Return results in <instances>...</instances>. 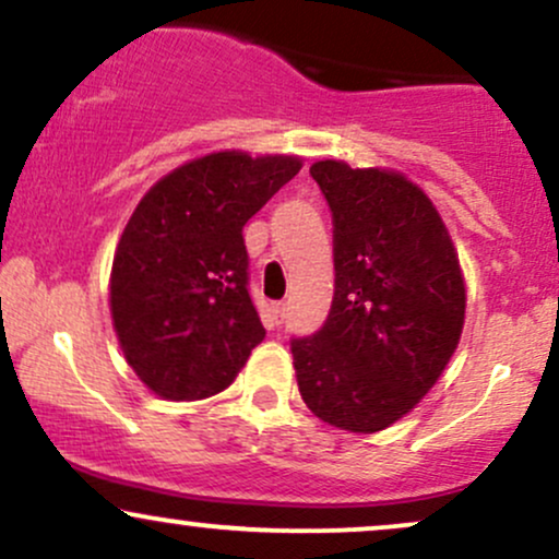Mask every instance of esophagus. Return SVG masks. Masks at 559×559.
I'll return each instance as SVG.
<instances>
[{"label":"esophagus","mask_w":559,"mask_h":559,"mask_svg":"<svg viewBox=\"0 0 559 559\" xmlns=\"http://www.w3.org/2000/svg\"><path fill=\"white\" fill-rule=\"evenodd\" d=\"M286 312H288V307H286V301H278V305H275V318L281 320V323H284V318H286Z\"/></svg>","instance_id":"esophagus-1"}]
</instances>
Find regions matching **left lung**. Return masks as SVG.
<instances>
[{
	"label": "left lung",
	"instance_id": "8db88e82",
	"mask_svg": "<svg viewBox=\"0 0 559 559\" xmlns=\"http://www.w3.org/2000/svg\"><path fill=\"white\" fill-rule=\"evenodd\" d=\"M333 217V301L292 338L301 400L331 426L389 428L439 381L465 320L457 252L415 183L323 159L310 168Z\"/></svg>",
	"mask_w": 559,
	"mask_h": 559
}]
</instances>
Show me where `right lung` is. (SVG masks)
<instances>
[{"instance_id": "right-lung-1", "label": "right lung", "mask_w": 559, "mask_h": 559, "mask_svg": "<svg viewBox=\"0 0 559 559\" xmlns=\"http://www.w3.org/2000/svg\"><path fill=\"white\" fill-rule=\"evenodd\" d=\"M299 168V157L215 152L168 173L133 210L110 310L128 365L155 394H217L265 338L241 230Z\"/></svg>"}]
</instances>
